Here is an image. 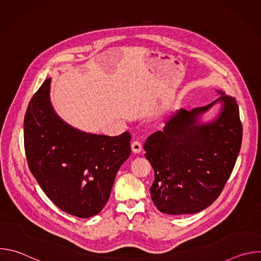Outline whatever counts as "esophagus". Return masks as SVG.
Instances as JSON below:
<instances>
[{
    "instance_id": "obj_1",
    "label": "esophagus",
    "mask_w": 261,
    "mask_h": 261,
    "mask_svg": "<svg viewBox=\"0 0 261 261\" xmlns=\"http://www.w3.org/2000/svg\"><path fill=\"white\" fill-rule=\"evenodd\" d=\"M131 148H132V152L133 153H140L142 151V144L140 143V141L135 140L131 143Z\"/></svg>"
}]
</instances>
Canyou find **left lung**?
<instances>
[{"label": "left lung", "instance_id": "obj_1", "mask_svg": "<svg viewBox=\"0 0 261 261\" xmlns=\"http://www.w3.org/2000/svg\"><path fill=\"white\" fill-rule=\"evenodd\" d=\"M222 96L190 111L177 110L163 131L148 136L143 148L153 166L150 189L157 208L168 215L195 214L221 194L241 150L243 127L236 98ZM222 102L216 120L201 123L200 116Z\"/></svg>", "mask_w": 261, "mask_h": 261}]
</instances>
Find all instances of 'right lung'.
I'll list each match as a JSON object with an SVG mask.
<instances>
[{
    "mask_svg": "<svg viewBox=\"0 0 261 261\" xmlns=\"http://www.w3.org/2000/svg\"><path fill=\"white\" fill-rule=\"evenodd\" d=\"M50 79L31 99L23 121L30 170L47 197L79 218L106 204L119 168L131 153V135L86 133L65 123L51 106Z\"/></svg>",
    "mask_w": 261,
    "mask_h": 261,
    "instance_id": "1",
    "label": "right lung"
}]
</instances>
